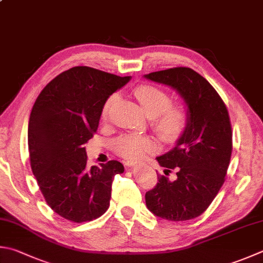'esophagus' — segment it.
I'll return each instance as SVG.
<instances>
[{
	"label": "esophagus",
	"mask_w": 263,
	"mask_h": 263,
	"mask_svg": "<svg viewBox=\"0 0 263 263\" xmlns=\"http://www.w3.org/2000/svg\"><path fill=\"white\" fill-rule=\"evenodd\" d=\"M126 166H128V167H134V166H136V162L127 161V162H126Z\"/></svg>",
	"instance_id": "1"
}]
</instances>
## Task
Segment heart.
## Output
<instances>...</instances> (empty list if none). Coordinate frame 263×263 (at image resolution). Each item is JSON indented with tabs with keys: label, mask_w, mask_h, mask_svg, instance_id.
Returning a JSON list of instances; mask_svg holds the SVG:
<instances>
[{
	"label": "heart",
	"mask_w": 263,
	"mask_h": 263,
	"mask_svg": "<svg viewBox=\"0 0 263 263\" xmlns=\"http://www.w3.org/2000/svg\"><path fill=\"white\" fill-rule=\"evenodd\" d=\"M134 93L140 102L143 110L148 117H155L153 127L162 140L173 142L177 140L184 132L187 117L184 108L180 105H172L171 97L161 89L143 85L137 87ZM118 100L117 93H113L104 104L102 116L106 118L107 112ZM115 150L122 157L130 160L140 159L146 152L156 150V142L147 135L128 134L117 138Z\"/></svg>",
	"instance_id": "heart-1"
}]
</instances>
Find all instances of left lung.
Returning a JSON list of instances; mask_svg holds the SVG:
<instances>
[{
	"label": "left lung",
	"instance_id": "left-lung-1",
	"mask_svg": "<svg viewBox=\"0 0 263 263\" xmlns=\"http://www.w3.org/2000/svg\"><path fill=\"white\" fill-rule=\"evenodd\" d=\"M145 79L171 87L186 106V126L175 146L156 159L176 180L158 175L155 189L145 193L147 210L168 221L201 215L224 183L232 151L229 115L211 83L189 67L145 74Z\"/></svg>",
	"mask_w": 263,
	"mask_h": 263
}]
</instances>
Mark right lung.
Returning <instances> with one entry per match:
<instances>
[{
	"mask_svg": "<svg viewBox=\"0 0 263 263\" xmlns=\"http://www.w3.org/2000/svg\"><path fill=\"white\" fill-rule=\"evenodd\" d=\"M88 66H76L40 92L28 121L29 160L50 209L68 221L97 219L110 206L113 178L121 162L87 167L85 144L96 133L104 104L129 82Z\"/></svg>",
	"mask_w": 263,
	"mask_h": 263,
	"instance_id": "add662e5",
	"label": "right lung"
}]
</instances>
